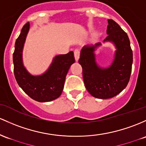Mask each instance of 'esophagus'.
<instances>
[{
  "label": "esophagus",
  "mask_w": 146,
  "mask_h": 146,
  "mask_svg": "<svg viewBox=\"0 0 146 146\" xmlns=\"http://www.w3.org/2000/svg\"><path fill=\"white\" fill-rule=\"evenodd\" d=\"M80 54V52L79 50L78 49L74 50V56H75V59H76V62H78V60H79Z\"/></svg>",
  "instance_id": "esophagus-1"
}]
</instances>
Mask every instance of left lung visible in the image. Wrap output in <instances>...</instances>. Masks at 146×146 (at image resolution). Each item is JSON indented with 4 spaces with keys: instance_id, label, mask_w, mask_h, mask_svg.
<instances>
[{
    "instance_id": "1",
    "label": "left lung",
    "mask_w": 146,
    "mask_h": 146,
    "mask_svg": "<svg viewBox=\"0 0 146 146\" xmlns=\"http://www.w3.org/2000/svg\"><path fill=\"white\" fill-rule=\"evenodd\" d=\"M107 34L108 35L104 42H111L116 49L110 66L101 67L96 62L94 52L101 46V43L84 46L79 59L86 90L92 96L100 99L114 97L127 86L133 62L132 50L127 33L111 19H108Z\"/></svg>"
}]
</instances>
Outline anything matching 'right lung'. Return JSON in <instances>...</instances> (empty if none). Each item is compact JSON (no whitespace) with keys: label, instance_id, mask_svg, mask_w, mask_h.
<instances>
[{"label":"right lung","instance_id":"right-lung-1","mask_svg":"<svg viewBox=\"0 0 146 146\" xmlns=\"http://www.w3.org/2000/svg\"><path fill=\"white\" fill-rule=\"evenodd\" d=\"M29 30L30 23H27L16 41L13 54L14 76L19 86L33 100L40 102L52 101L62 94L66 76L75 62L74 54L70 51L66 55L55 56L44 73L33 76L23 63V49Z\"/></svg>","mask_w":146,"mask_h":146}]
</instances>
